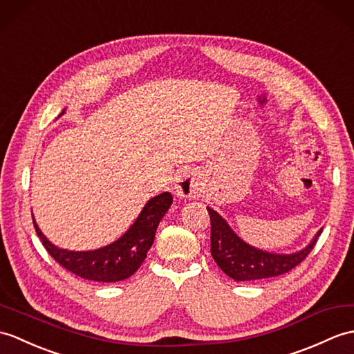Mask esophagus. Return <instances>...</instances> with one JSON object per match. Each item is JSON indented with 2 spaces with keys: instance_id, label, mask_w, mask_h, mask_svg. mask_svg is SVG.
Listing matches in <instances>:
<instances>
[{
  "instance_id": "esophagus-1",
  "label": "esophagus",
  "mask_w": 354,
  "mask_h": 354,
  "mask_svg": "<svg viewBox=\"0 0 354 354\" xmlns=\"http://www.w3.org/2000/svg\"><path fill=\"white\" fill-rule=\"evenodd\" d=\"M199 183H197V178L192 174H180L176 179L175 185V194L180 199H192L197 193H199Z\"/></svg>"
}]
</instances>
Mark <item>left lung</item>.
<instances>
[{
	"instance_id": "8db88e82",
	"label": "left lung",
	"mask_w": 354,
	"mask_h": 354,
	"mask_svg": "<svg viewBox=\"0 0 354 354\" xmlns=\"http://www.w3.org/2000/svg\"><path fill=\"white\" fill-rule=\"evenodd\" d=\"M211 218V254L216 264L236 282L259 281V279L281 276L288 273L305 259L314 249L319 234H315L310 243L294 253H273L254 248L238 236L227 221L217 211L207 208Z\"/></svg>"
}]
</instances>
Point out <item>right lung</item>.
<instances>
[{
  "mask_svg": "<svg viewBox=\"0 0 354 354\" xmlns=\"http://www.w3.org/2000/svg\"><path fill=\"white\" fill-rule=\"evenodd\" d=\"M62 114H64V110ZM171 202L174 197L169 192L152 197L125 234L116 241L95 250L78 252L57 248L40 231L35 217L32 223L48 253L71 273L95 282H119L133 276L143 264L160 221L169 211Z\"/></svg>",
  "mask_w": 354,
  "mask_h": 354,
  "instance_id": "1",
  "label": "right lung"
}]
</instances>
